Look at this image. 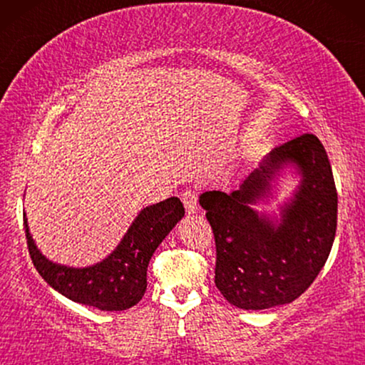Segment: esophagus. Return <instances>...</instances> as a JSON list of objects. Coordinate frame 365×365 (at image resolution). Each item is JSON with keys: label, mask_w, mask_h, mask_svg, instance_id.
<instances>
[{"label": "esophagus", "mask_w": 365, "mask_h": 365, "mask_svg": "<svg viewBox=\"0 0 365 365\" xmlns=\"http://www.w3.org/2000/svg\"><path fill=\"white\" fill-rule=\"evenodd\" d=\"M181 199L187 214H194L197 211V192L194 191V189H186V191L181 194Z\"/></svg>", "instance_id": "1"}]
</instances>
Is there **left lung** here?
<instances>
[{
    "mask_svg": "<svg viewBox=\"0 0 365 365\" xmlns=\"http://www.w3.org/2000/svg\"><path fill=\"white\" fill-rule=\"evenodd\" d=\"M286 167L302 176L281 218L252 206L270 195ZM216 239V287L232 306L261 311L289 304L314 282L332 249L337 191L322 143L302 134L274 148L232 192L199 196Z\"/></svg>",
    "mask_w": 365,
    "mask_h": 365,
    "instance_id": "left-lung-1",
    "label": "left lung"
}]
</instances>
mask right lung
<instances>
[{
    "label": "right lung",
    "instance_id": "add662e5",
    "mask_svg": "<svg viewBox=\"0 0 365 365\" xmlns=\"http://www.w3.org/2000/svg\"><path fill=\"white\" fill-rule=\"evenodd\" d=\"M182 217L184 206L178 197L144 207L108 257L88 267H69L43 256L23 214L29 256L39 276L64 297L99 311H126L141 301L148 287V264Z\"/></svg>",
    "mask_w": 365,
    "mask_h": 365
}]
</instances>
